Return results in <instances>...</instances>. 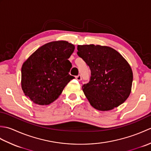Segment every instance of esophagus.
<instances>
[{"label": "esophagus", "mask_w": 151, "mask_h": 151, "mask_svg": "<svg viewBox=\"0 0 151 151\" xmlns=\"http://www.w3.org/2000/svg\"><path fill=\"white\" fill-rule=\"evenodd\" d=\"M75 78H76V80H77L78 81H81V80H82V76H81V75H78V76H76Z\"/></svg>", "instance_id": "obj_1"}]
</instances>
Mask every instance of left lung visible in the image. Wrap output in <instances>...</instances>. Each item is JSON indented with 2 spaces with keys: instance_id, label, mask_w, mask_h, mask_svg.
<instances>
[{
  "instance_id": "8db88e82",
  "label": "left lung",
  "mask_w": 151,
  "mask_h": 151,
  "mask_svg": "<svg viewBox=\"0 0 151 151\" xmlns=\"http://www.w3.org/2000/svg\"><path fill=\"white\" fill-rule=\"evenodd\" d=\"M77 54L91 70L89 81L82 86L94 108L111 110L123 104L130 93L133 73L130 65L117 50L106 46L78 45Z\"/></svg>"
}]
</instances>
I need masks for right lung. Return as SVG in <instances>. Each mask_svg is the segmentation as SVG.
Listing matches in <instances>:
<instances>
[{"instance_id": "1", "label": "right lung", "mask_w": 151, "mask_h": 151, "mask_svg": "<svg viewBox=\"0 0 151 151\" xmlns=\"http://www.w3.org/2000/svg\"><path fill=\"white\" fill-rule=\"evenodd\" d=\"M75 46L65 41L41 46L25 61L21 68V86L24 95L34 103L48 105L58 98L69 81V61Z\"/></svg>"}]
</instances>
